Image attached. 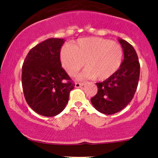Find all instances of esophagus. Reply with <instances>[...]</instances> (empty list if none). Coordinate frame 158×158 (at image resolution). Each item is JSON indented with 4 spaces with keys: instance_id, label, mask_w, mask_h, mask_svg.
I'll return each instance as SVG.
<instances>
[{
    "instance_id": "esophagus-1",
    "label": "esophagus",
    "mask_w": 158,
    "mask_h": 158,
    "mask_svg": "<svg viewBox=\"0 0 158 158\" xmlns=\"http://www.w3.org/2000/svg\"><path fill=\"white\" fill-rule=\"evenodd\" d=\"M85 83H81V82H77L75 84V87L76 88H80L81 86H82V85H84Z\"/></svg>"
}]
</instances>
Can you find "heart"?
I'll return each mask as SVG.
<instances>
[{
	"mask_svg": "<svg viewBox=\"0 0 158 158\" xmlns=\"http://www.w3.org/2000/svg\"><path fill=\"white\" fill-rule=\"evenodd\" d=\"M62 68L69 75H76L81 68L86 69L79 79L103 81L114 75L120 68L123 48L120 44L102 38H85L78 40L73 47L65 46L60 51Z\"/></svg>",
	"mask_w": 158,
	"mask_h": 158,
	"instance_id": "1",
	"label": "heart"
}]
</instances>
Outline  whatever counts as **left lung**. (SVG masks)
I'll use <instances>...</instances> for the list:
<instances>
[{
    "mask_svg": "<svg viewBox=\"0 0 158 158\" xmlns=\"http://www.w3.org/2000/svg\"><path fill=\"white\" fill-rule=\"evenodd\" d=\"M119 41L124 52L120 68L112 77L97 83V94L90 99L98 111L108 115L120 111L131 102L139 78L140 66L135 48L125 40Z\"/></svg>",
    "mask_w": 158,
    "mask_h": 158,
    "instance_id": "8db88e82",
    "label": "left lung"
}]
</instances>
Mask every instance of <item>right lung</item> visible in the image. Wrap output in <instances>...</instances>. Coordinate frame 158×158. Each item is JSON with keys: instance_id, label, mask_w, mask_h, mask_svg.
Listing matches in <instances>:
<instances>
[{"instance_id": "add662e5", "label": "right lung", "mask_w": 158, "mask_h": 158, "mask_svg": "<svg viewBox=\"0 0 158 158\" xmlns=\"http://www.w3.org/2000/svg\"><path fill=\"white\" fill-rule=\"evenodd\" d=\"M64 39H48L32 48L22 66V88L27 104L34 111L53 117L68 102L75 84L61 68V48Z\"/></svg>"}]
</instances>
